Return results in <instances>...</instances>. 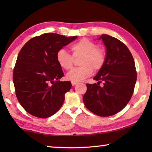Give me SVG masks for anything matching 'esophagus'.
Instances as JSON below:
<instances>
[{"mask_svg": "<svg viewBox=\"0 0 152 152\" xmlns=\"http://www.w3.org/2000/svg\"><path fill=\"white\" fill-rule=\"evenodd\" d=\"M77 84H78V82H72V86H75V85H76Z\"/></svg>", "mask_w": 152, "mask_h": 152, "instance_id": "esophagus-1", "label": "esophagus"}]
</instances>
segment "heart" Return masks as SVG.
Masks as SVG:
<instances>
[{"label": "heart", "instance_id": "heart-1", "mask_svg": "<svg viewBox=\"0 0 152 152\" xmlns=\"http://www.w3.org/2000/svg\"><path fill=\"white\" fill-rule=\"evenodd\" d=\"M74 57L82 56L80 68H74L66 74V78L72 82L83 81L91 76L95 70L101 69L104 65L106 54L101 48H97L94 42L87 39H82L71 46ZM56 60L59 65L64 70L72 68L74 57L64 49L56 53Z\"/></svg>", "mask_w": 152, "mask_h": 152}]
</instances>
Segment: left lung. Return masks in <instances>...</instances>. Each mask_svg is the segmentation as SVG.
<instances>
[{"label": "left lung", "instance_id": "1", "mask_svg": "<svg viewBox=\"0 0 152 152\" xmlns=\"http://www.w3.org/2000/svg\"><path fill=\"white\" fill-rule=\"evenodd\" d=\"M106 47V59L94 80L97 84H87L83 102L90 111L101 117H109L121 110L133 95L137 72L135 61L127 46L116 38L102 34ZM101 81L104 86L100 87Z\"/></svg>", "mask_w": 152, "mask_h": 152}]
</instances>
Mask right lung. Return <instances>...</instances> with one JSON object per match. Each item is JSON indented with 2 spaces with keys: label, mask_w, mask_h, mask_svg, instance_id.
I'll return each instance as SVG.
<instances>
[{
  "label": "right lung",
  "mask_w": 152,
  "mask_h": 152,
  "mask_svg": "<svg viewBox=\"0 0 152 152\" xmlns=\"http://www.w3.org/2000/svg\"><path fill=\"white\" fill-rule=\"evenodd\" d=\"M76 38L44 33L28 41L19 51L13 83L18 101L29 114L47 118L62 106L64 95L70 90L72 84L60 80L64 72L56 60V53Z\"/></svg>",
  "instance_id": "right-lung-1"
}]
</instances>
